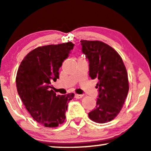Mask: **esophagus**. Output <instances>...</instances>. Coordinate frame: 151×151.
I'll use <instances>...</instances> for the list:
<instances>
[{
    "instance_id": "1",
    "label": "esophagus",
    "mask_w": 151,
    "mask_h": 151,
    "mask_svg": "<svg viewBox=\"0 0 151 151\" xmlns=\"http://www.w3.org/2000/svg\"><path fill=\"white\" fill-rule=\"evenodd\" d=\"M83 96V94H75V97L76 99H81Z\"/></svg>"
}]
</instances>
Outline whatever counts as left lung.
I'll return each instance as SVG.
<instances>
[{"mask_svg":"<svg viewBox=\"0 0 151 151\" xmlns=\"http://www.w3.org/2000/svg\"><path fill=\"white\" fill-rule=\"evenodd\" d=\"M81 42L82 52L89 61V76L99 81L96 106L88 116L97 123H106L118 115L127 96V70L119 54L109 45L98 40Z\"/></svg>","mask_w":151,"mask_h":151,"instance_id":"8db88e82","label":"left lung"}]
</instances>
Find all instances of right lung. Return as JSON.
I'll use <instances>...</instances> for the list:
<instances>
[{"label": "right lung", "instance_id": "right-lung-1", "mask_svg": "<svg viewBox=\"0 0 151 151\" xmlns=\"http://www.w3.org/2000/svg\"><path fill=\"white\" fill-rule=\"evenodd\" d=\"M71 42L49 45L33 50L24 57L16 76L17 92L32 118L46 127H56L66 119L73 93L56 95L51 83L59 78V69L68 57Z\"/></svg>", "mask_w": 151, "mask_h": 151}]
</instances>
